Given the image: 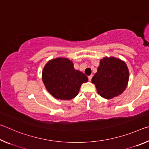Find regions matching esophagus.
I'll return each mask as SVG.
<instances>
[{"mask_svg":"<svg viewBox=\"0 0 149 149\" xmlns=\"http://www.w3.org/2000/svg\"><path fill=\"white\" fill-rule=\"evenodd\" d=\"M92 77H93V75H89V77H88V78H89V81H91Z\"/></svg>","mask_w":149,"mask_h":149,"instance_id":"esophagus-1","label":"esophagus"}]
</instances>
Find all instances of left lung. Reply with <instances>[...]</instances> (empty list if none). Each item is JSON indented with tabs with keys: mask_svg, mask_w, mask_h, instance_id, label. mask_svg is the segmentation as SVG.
<instances>
[{
	"mask_svg": "<svg viewBox=\"0 0 149 149\" xmlns=\"http://www.w3.org/2000/svg\"><path fill=\"white\" fill-rule=\"evenodd\" d=\"M91 81L102 97L111 99L122 94L127 87L129 70L122 60L114 57H105L100 60L97 72Z\"/></svg>",
	"mask_w": 149,
	"mask_h": 149,
	"instance_id": "left-lung-1",
	"label": "left lung"
}]
</instances>
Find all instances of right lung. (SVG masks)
<instances>
[{"mask_svg":"<svg viewBox=\"0 0 149 149\" xmlns=\"http://www.w3.org/2000/svg\"><path fill=\"white\" fill-rule=\"evenodd\" d=\"M42 79L48 91L60 100L75 97L81 84L88 81L86 75L75 70L73 62L65 58L49 60L42 70Z\"/></svg>","mask_w":149,"mask_h":149,"instance_id":"right-lung-1","label":"right lung"}]
</instances>
